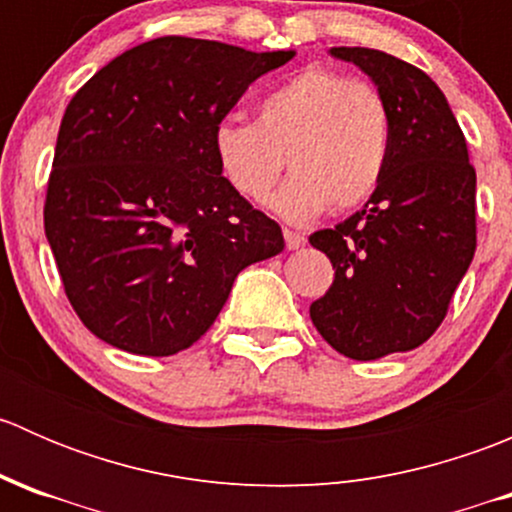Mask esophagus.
<instances>
[{
  "instance_id": "esophagus-1",
  "label": "esophagus",
  "mask_w": 512,
  "mask_h": 512,
  "mask_svg": "<svg viewBox=\"0 0 512 512\" xmlns=\"http://www.w3.org/2000/svg\"><path fill=\"white\" fill-rule=\"evenodd\" d=\"M285 242H287L289 250H299V247H304V242H307V237H304L302 232L285 230Z\"/></svg>"
}]
</instances>
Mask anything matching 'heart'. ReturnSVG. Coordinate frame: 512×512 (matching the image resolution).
Returning a JSON list of instances; mask_svg holds the SVG:
<instances>
[{
	"label": "heart",
	"mask_w": 512,
	"mask_h": 512,
	"mask_svg": "<svg viewBox=\"0 0 512 512\" xmlns=\"http://www.w3.org/2000/svg\"><path fill=\"white\" fill-rule=\"evenodd\" d=\"M391 121L384 96L329 69H304L257 101V118H225L213 153L225 180L247 200L292 178L272 198L289 223H309L327 208L352 210L379 185L389 158Z\"/></svg>",
	"instance_id": "obj_1"
}]
</instances>
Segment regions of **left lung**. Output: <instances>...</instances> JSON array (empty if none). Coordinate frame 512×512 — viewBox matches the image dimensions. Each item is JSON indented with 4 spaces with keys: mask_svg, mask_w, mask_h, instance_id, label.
Returning <instances> with one entry per match:
<instances>
[{
    "mask_svg": "<svg viewBox=\"0 0 512 512\" xmlns=\"http://www.w3.org/2000/svg\"><path fill=\"white\" fill-rule=\"evenodd\" d=\"M329 54L374 81L391 143L364 210L309 237L334 267L309 317L339 354L371 361L416 349L446 317L476 252V170L446 96L421 69L364 46Z\"/></svg>",
    "mask_w": 512,
    "mask_h": 512,
    "instance_id": "obj_1",
    "label": "left lung"
}]
</instances>
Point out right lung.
Masks as SVG:
<instances>
[{"instance_id":"right-lung-1","label":"right lung","mask_w":512,"mask_h":512,"mask_svg":"<svg viewBox=\"0 0 512 512\" xmlns=\"http://www.w3.org/2000/svg\"><path fill=\"white\" fill-rule=\"evenodd\" d=\"M294 51L160 36L108 61L71 98L44 230L81 322L111 347L170 356L198 342L280 225L232 188L213 131Z\"/></svg>"}]
</instances>
